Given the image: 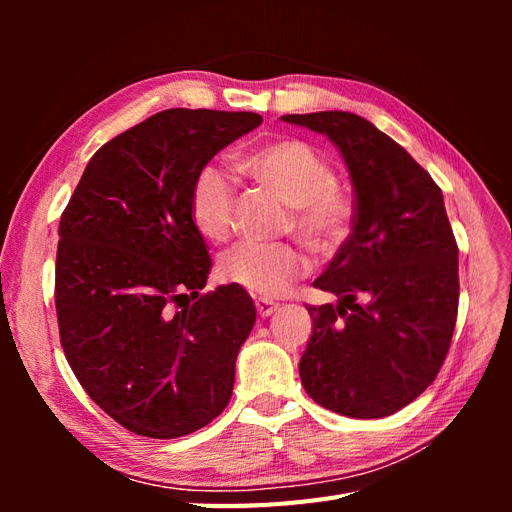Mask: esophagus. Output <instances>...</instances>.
<instances>
[{"label": "esophagus", "instance_id": "1", "mask_svg": "<svg viewBox=\"0 0 512 512\" xmlns=\"http://www.w3.org/2000/svg\"><path fill=\"white\" fill-rule=\"evenodd\" d=\"M256 309H258V314L262 316V318H267V316H271L275 309H277V303H273V301H269V299H256Z\"/></svg>", "mask_w": 512, "mask_h": 512}]
</instances>
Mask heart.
<instances>
[{
	"label": "heart",
	"instance_id": "obj_1",
	"mask_svg": "<svg viewBox=\"0 0 512 512\" xmlns=\"http://www.w3.org/2000/svg\"><path fill=\"white\" fill-rule=\"evenodd\" d=\"M237 168L260 188L292 207V228L316 252H333L352 224V200L337 188L333 164L301 138H273L243 151ZM235 185L218 166L207 164L190 188V218L207 241L222 243L232 232ZM309 269L303 247L292 243H239L220 260L226 282L260 297H280Z\"/></svg>",
	"mask_w": 512,
	"mask_h": 512
}]
</instances>
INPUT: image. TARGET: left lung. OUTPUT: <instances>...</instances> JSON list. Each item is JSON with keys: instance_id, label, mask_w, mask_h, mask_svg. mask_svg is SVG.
Returning a JSON list of instances; mask_svg holds the SVG:
<instances>
[{"instance_id": "1", "label": "left lung", "mask_w": 512, "mask_h": 512, "mask_svg": "<svg viewBox=\"0 0 512 512\" xmlns=\"http://www.w3.org/2000/svg\"><path fill=\"white\" fill-rule=\"evenodd\" d=\"M282 119L329 136L354 188L350 237L314 282L339 301L305 305L314 331L299 363L303 389L342 416H389L436 380L455 331L459 250L442 190L359 115Z\"/></svg>"}]
</instances>
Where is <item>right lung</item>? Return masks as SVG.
Returning <instances> with one entry per match:
<instances>
[{
    "instance_id": "1",
    "label": "right lung",
    "mask_w": 512,
    "mask_h": 512,
    "mask_svg": "<svg viewBox=\"0 0 512 512\" xmlns=\"http://www.w3.org/2000/svg\"><path fill=\"white\" fill-rule=\"evenodd\" d=\"M256 113L168 108L102 145L59 222V339L81 386L132 433L170 440L228 406L256 322L241 286L200 294L211 271L190 218L209 160Z\"/></svg>"
}]
</instances>
